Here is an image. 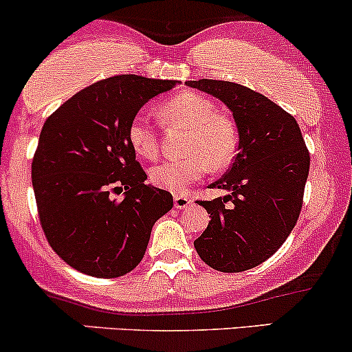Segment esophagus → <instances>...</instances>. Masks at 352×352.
<instances>
[{"label":"esophagus","mask_w":352,"mask_h":352,"mask_svg":"<svg viewBox=\"0 0 352 352\" xmlns=\"http://www.w3.org/2000/svg\"><path fill=\"white\" fill-rule=\"evenodd\" d=\"M192 204V197L191 196H184V195H179V196H175V208L176 209H186Z\"/></svg>","instance_id":"1"}]
</instances>
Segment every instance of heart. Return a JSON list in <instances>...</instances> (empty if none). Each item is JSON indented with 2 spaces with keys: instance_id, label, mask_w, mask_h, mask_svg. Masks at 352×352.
I'll return each mask as SVG.
<instances>
[{
  "instance_id": "heart-1",
  "label": "heart",
  "mask_w": 352,
  "mask_h": 352,
  "mask_svg": "<svg viewBox=\"0 0 352 352\" xmlns=\"http://www.w3.org/2000/svg\"><path fill=\"white\" fill-rule=\"evenodd\" d=\"M164 124H177L189 129L184 151L179 160L161 161L149 171L153 184L171 192H186L189 186L208 175L209 168L221 169L231 163L238 149L236 126L224 114L216 113L209 98L183 93L169 98L157 108ZM128 141L131 148L146 160L160 153L156 128L146 118L136 116L129 123Z\"/></svg>"
}]
</instances>
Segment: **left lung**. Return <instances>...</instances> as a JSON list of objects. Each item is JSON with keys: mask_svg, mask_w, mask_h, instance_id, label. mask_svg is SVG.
Instances as JSON below:
<instances>
[{"mask_svg": "<svg viewBox=\"0 0 352 352\" xmlns=\"http://www.w3.org/2000/svg\"><path fill=\"white\" fill-rule=\"evenodd\" d=\"M186 85L223 101L239 136L234 163L209 184L228 195L197 201L211 221L195 248L212 270L248 271L271 258L296 226L309 175V151L294 118L263 94L231 81Z\"/></svg>", "mask_w": 352, "mask_h": 352, "instance_id": "left-lung-1", "label": "left lung"}]
</instances>
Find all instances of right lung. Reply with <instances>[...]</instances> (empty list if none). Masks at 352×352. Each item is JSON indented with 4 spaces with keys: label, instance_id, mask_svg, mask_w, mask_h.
I'll return each instance as SVG.
<instances>
[{
    "label": "right lung",
    "instance_id": "add662e5",
    "mask_svg": "<svg viewBox=\"0 0 352 352\" xmlns=\"http://www.w3.org/2000/svg\"><path fill=\"white\" fill-rule=\"evenodd\" d=\"M177 81L121 74L81 89L43 124L31 164L43 231L71 267L120 278L143 259L171 192L148 176L128 141L129 123ZM114 192H124L114 200Z\"/></svg>",
    "mask_w": 352,
    "mask_h": 352
}]
</instances>
